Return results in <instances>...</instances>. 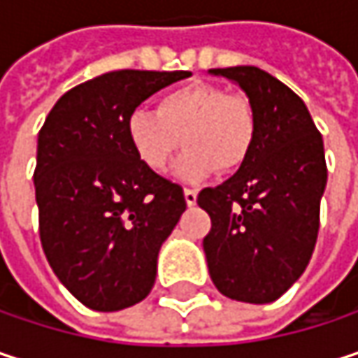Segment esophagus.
Returning a JSON list of instances; mask_svg holds the SVG:
<instances>
[{"label":"esophagus","instance_id":"obj_1","mask_svg":"<svg viewBox=\"0 0 358 358\" xmlns=\"http://www.w3.org/2000/svg\"><path fill=\"white\" fill-rule=\"evenodd\" d=\"M184 201H186V205H188V207L196 205V190H192V188H184Z\"/></svg>","mask_w":358,"mask_h":358}]
</instances>
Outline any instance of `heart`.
I'll use <instances>...</instances> for the list:
<instances>
[{"mask_svg":"<svg viewBox=\"0 0 358 358\" xmlns=\"http://www.w3.org/2000/svg\"><path fill=\"white\" fill-rule=\"evenodd\" d=\"M126 136L138 162L153 172H166L184 143L188 151L174 174L199 182L217 168L234 172L247 162L257 136V117L245 95L194 80L164 93L155 113L132 111L126 120Z\"/></svg>","mask_w":358,"mask_h":358,"instance_id":"obj_1","label":"heart"}]
</instances>
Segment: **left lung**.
I'll use <instances>...</instances> for the list:
<instances>
[{
  "mask_svg": "<svg viewBox=\"0 0 358 358\" xmlns=\"http://www.w3.org/2000/svg\"><path fill=\"white\" fill-rule=\"evenodd\" d=\"M236 83L257 117L247 162L196 196L211 217L203 238L215 288L241 303L280 299L307 269L320 232L327 168L323 138L303 99L255 66L213 68Z\"/></svg>",
  "mask_w": 358,
  "mask_h": 358,
  "instance_id": "1",
  "label": "left lung"
}]
</instances>
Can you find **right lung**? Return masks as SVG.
<instances>
[{"label":"right lung","instance_id":"obj_1","mask_svg":"<svg viewBox=\"0 0 358 358\" xmlns=\"http://www.w3.org/2000/svg\"><path fill=\"white\" fill-rule=\"evenodd\" d=\"M190 72L117 70L59 97L36 143L38 236L59 282L89 309L120 311L153 288L157 255L186 209L178 184L134 155L126 120Z\"/></svg>","mask_w":358,"mask_h":358}]
</instances>
